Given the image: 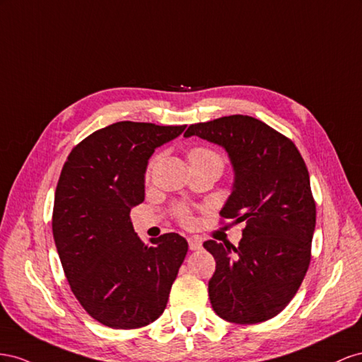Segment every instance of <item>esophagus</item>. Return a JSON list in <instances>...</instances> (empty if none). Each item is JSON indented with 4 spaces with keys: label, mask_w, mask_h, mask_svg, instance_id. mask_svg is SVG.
<instances>
[{
    "label": "esophagus",
    "mask_w": 362,
    "mask_h": 362,
    "mask_svg": "<svg viewBox=\"0 0 362 362\" xmlns=\"http://www.w3.org/2000/svg\"><path fill=\"white\" fill-rule=\"evenodd\" d=\"M188 244H189V250H200L202 249V240L199 236H191L188 238Z\"/></svg>",
    "instance_id": "1"
}]
</instances>
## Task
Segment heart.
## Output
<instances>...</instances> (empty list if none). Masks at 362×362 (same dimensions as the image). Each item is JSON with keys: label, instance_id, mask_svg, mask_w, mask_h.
<instances>
[{"label": "heart", "instance_id": "heart-1", "mask_svg": "<svg viewBox=\"0 0 362 362\" xmlns=\"http://www.w3.org/2000/svg\"><path fill=\"white\" fill-rule=\"evenodd\" d=\"M188 158H189V162H195V160H211V162H215L216 165H220V167H223V158L220 156L218 153H215V151H212V150H209V148L195 147V148H192V150L189 151ZM154 165H156V158H154V159L150 162V165H148V174H150V171H151V168L154 167ZM175 212H177V216H179V220H180L182 223H189L191 214H189V209H188V208H185V206H180V208H177V211H175Z\"/></svg>", "mask_w": 362, "mask_h": 362}]
</instances>
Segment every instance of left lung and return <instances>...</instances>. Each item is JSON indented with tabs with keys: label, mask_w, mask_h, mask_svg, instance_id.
Listing matches in <instances>:
<instances>
[{
	"label": "left lung",
	"mask_w": 362,
	"mask_h": 362,
	"mask_svg": "<svg viewBox=\"0 0 362 362\" xmlns=\"http://www.w3.org/2000/svg\"><path fill=\"white\" fill-rule=\"evenodd\" d=\"M183 136L229 154L235 182L220 215L245 224L238 247L203 243L216 262L208 288L214 311L230 323L267 322L291 302L311 261L315 202L302 154L247 115L191 124Z\"/></svg>",
	"instance_id": "left-lung-1"
}]
</instances>
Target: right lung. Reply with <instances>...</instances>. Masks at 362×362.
I'll return each mask as SVG.
<instances>
[{
    "label": "right lung",
    "mask_w": 362,
    "mask_h": 362,
    "mask_svg": "<svg viewBox=\"0 0 362 362\" xmlns=\"http://www.w3.org/2000/svg\"><path fill=\"white\" fill-rule=\"evenodd\" d=\"M187 126L119 121L71 150L54 194L53 236L62 267L85 311L113 329L159 318L187 256L179 233L144 244L130 209L146 197V170L158 147Z\"/></svg>",
    "instance_id": "add662e5"
}]
</instances>
